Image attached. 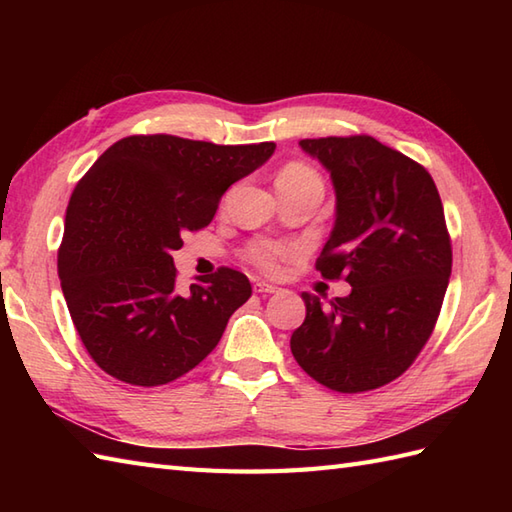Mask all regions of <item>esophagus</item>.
Listing matches in <instances>:
<instances>
[{
    "label": "esophagus",
    "mask_w": 512,
    "mask_h": 512,
    "mask_svg": "<svg viewBox=\"0 0 512 512\" xmlns=\"http://www.w3.org/2000/svg\"><path fill=\"white\" fill-rule=\"evenodd\" d=\"M255 292H259V295H275V292H279L277 286L268 284V281H255Z\"/></svg>",
    "instance_id": "34e87169"
}]
</instances>
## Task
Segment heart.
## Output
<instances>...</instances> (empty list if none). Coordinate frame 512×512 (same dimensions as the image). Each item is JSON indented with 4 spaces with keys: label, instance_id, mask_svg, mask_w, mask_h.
Wrapping results in <instances>:
<instances>
[{
    "label": "heart",
    "instance_id": "b5f03b06",
    "mask_svg": "<svg viewBox=\"0 0 512 512\" xmlns=\"http://www.w3.org/2000/svg\"><path fill=\"white\" fill-rule=\"evenodd\" d=\"M279 182H286V184H314V187H321L323 189V182L319 178V173L310 169L308 165H303V162H290L284 169H281L277 184ZM286 255V250L281 246L275 244H255L250 248V262L255 266H259L262 270H268V273H273L277 270L281 257Z\"/></svg>",
    "mask_w": 512,
    "mask_h": 512
}]
</instances>
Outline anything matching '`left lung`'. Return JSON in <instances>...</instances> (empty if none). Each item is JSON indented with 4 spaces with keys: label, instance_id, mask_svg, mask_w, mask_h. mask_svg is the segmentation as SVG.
<instances>
[{
    "label": "left lung",
    "instance_id": "1",
    "mask_svg": "<svg viewBox=\"0 0 512 512\" xmlns=\"http://www.w3.org/2000/svg\"><path fill=\"white\" fill-rule=\"evenodd\" d=\"M301 149L330 173L336 217L317 270L352 292L323 306L303 292L306 321L292 356L343 394L383 387L429 341L451 277V239L429 171L372 136L306 138Z\"/></svg>",
    "mask_w": 512,
    "mask_h": 512
}]
</instances>
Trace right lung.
I'll use <instances>...</instances> for the list:
<instances>
[{
	"instance_id": "right-lung-1",
	"label": "right lung",
	"mask_w": 512,
	"mask_h": 512,
	"mask_svg": "<svg viewBox=\"0 0 512 512\" xmlns=\"http://www.w3.org/2000/svg\"><path fill=\"white\" fill-rule=\"evenodd\" d=\"M275 147L127 136L76 184L59 279L74 328L103 372L129 385H167L215 350L253 292L250 281L220 268L180 292L171 253Z\"/></svg>"
}]
</instances>
